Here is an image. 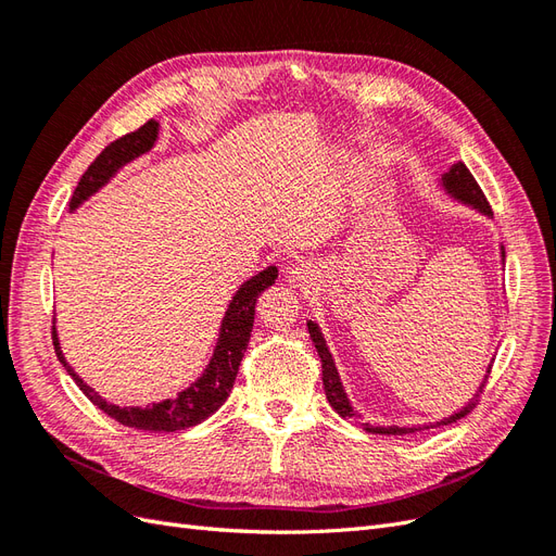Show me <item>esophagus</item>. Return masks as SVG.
Masks as SVG:
<instances>
[{
    "mask_svg": "<svg viewBox=\"0 0 556 556\" xmlns=\"http://www.w3.org/2000/svg\"><path fill=\"white\" fill-rule=\"evenodd\" d=\"M308 278H311V266L299 264V266H294L292 271H290V280L296 282V285H304Z\"/></svg>",
    "mask_w": 556,
    "mask_h": 556,
    "instance_id": "esophagus-1",
    "label": "esophagus"
}]
</instances>
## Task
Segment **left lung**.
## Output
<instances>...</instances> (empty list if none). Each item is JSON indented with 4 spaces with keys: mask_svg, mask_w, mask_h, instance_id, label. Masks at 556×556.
<instances>
[{
    "mask_svg": "<svg viewBox=\"0 0 556 556\" xmlns=\"http://www.w3.org/2000/svg\"><path fill=\"white\" fill-rule=\"evenodd\" d=\"M443 185H445V190H447L452 197H457L459 201H464V204L476 206V208L482 211L484 215H492L490 201H486V197L482 194L480 185H478V180L473 178V174H470V172L466 169V164H462V162L454 164L452 169L443 176ZM501 255H503V250H501ZM503 257H506V255H503ZM308 333H311V339H313V343H315L319 362H323V382H325V394H327L329 406H331L336 413H339L343 419H350V422H359L357 413L352 410L350 401H348V396H345V392H343V384H341L339 371H336L333 359H331V352H329V348H327V343H325V339H323V333H319L317 325L308 323ZM492 366H494V359H492L490 368H486V376H484V380H482V384H480L478 394H476L473 399H470L459 413H454V415H450L447 419H441V422H435V425L441 427V425L457 422V419H462L464 415H468L470 410H473V408L478 406V401H480V396H482V392H484V387H486V380H490ZM362 427H364L366 431H374V433H392V435L417 431V429H406V427H368V425H362Z\"/></svg>",
    "mask_w": 556,
    "mask_h": 556,
    "instance_id": "1",
    "label": "left lung"
}]
</instances>
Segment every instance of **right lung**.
Listing matches in <instances>:
<instances>
[{"label": "right lung", "instance_id": "1", "mask_svg": "<svg viewBox=\"0 0 556 556\" xmlns=\"http://www.w3.org/2000/svg\"><path fill=\"white\" fill-rule=\"evenodd\" d=\"M157 127L160 125L155 121H148L137 131H129V134H125V137L109 143L102 153L94 157V162L88 166L86 174L80 176L76 190L72 194V201H70L72 211L80 204V201H86L90 194H94L99 188H102V185L117 169H121L123 164L148 153L157 139ZM276 278H278V268L268 266L266 271L252 276L248 282L241 285V290L237 292V296L231 299V304L225 313L220 341H217V348L213 352V359H211L208 368L204 371V376H201L192 387H188V390H182L176 399H166L162 403H153V406H146V408L113 406V403H106L102 396H99L92 387L83 382L74 374V368L66 364L62 350H60L55 327H53L55 355L64 364L66 374H70L74 378V382L80 387V392L86 394L99 410H104L111 419H115V422H121L131 429H143V431L190 429L199 422H204V419L220 408L225 399L229 396L233 380H237V374H239V364L243 359V352L250 341L252 323H255L257 296L266 288H271Z\"/></svg>", "mask_w": 556, "mask_h": 556}]
</instances>
